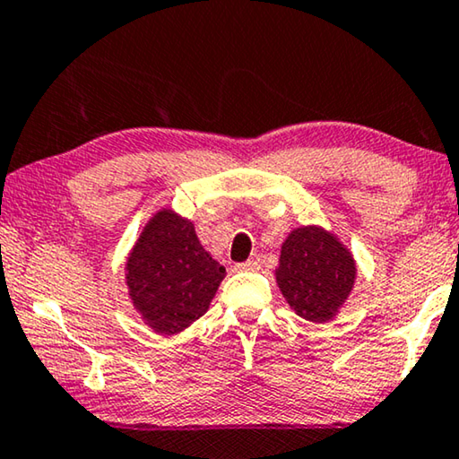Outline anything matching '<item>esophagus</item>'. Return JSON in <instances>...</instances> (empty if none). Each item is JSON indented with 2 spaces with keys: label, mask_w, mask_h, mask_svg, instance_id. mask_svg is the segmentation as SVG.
I'll return each mask as SVG.
<instances>
[{
  "label": "esophagus",
  "mask_w": 459,
  "mask_h": 459,
  "mask_svg": "<svg viewBox=\"0 0 459 459\" xmlns=\"http://www.w3.org/2000/svg\"><path fill=\"white\" fill-rule=\"evenodd\" d=\"M235 270L238 273H254V270H260V257H251V260L243 262V264H235Z\"/></svg>",
  "instance_id": "esophagus-1"
}]
</instances>
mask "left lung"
<instances>
[{
    "instance_id": "obj_1",
    "label": "left lung",
    "mask_w": 459,
    "mask_h": 459,
    "mask_svg": "<svg viewBox=\"0 0 459 459\" xmlns=\"http://www.w3.org/2000/svg\"><path fill=\"white\" fill-rule=\"evenodd\" d=\"M358 268L351 251L331 230L299 227L281 247L276 282L293 312L309 322H328L353 291Z\"/></svg>"
}]
</instances>
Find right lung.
Here are the masks:
<instances>
[{
    "label": "right lung",
    "instance_id": "obj_1",
    "mask_svg": "<svg viewBox=\"0 0 459 459\" xmlns=\"http://www.w3.org/2000/svg\"><path fill=\"white\" fill-rule=\"evenodd\" d=\"M227 270L199 243L191 221L170 208L150 218L125 264L134 309L152 331L177 334L208 312Z\"/></svg>",
    "mask_w": 459,
    "mask_h": 459
}]
</instances>
